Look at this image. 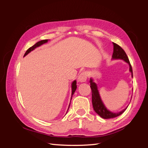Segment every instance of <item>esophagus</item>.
Wrapping results in <instances>:
<instances>
[{
	"label": "esophagus",
	"instance_id": "esophagus-1",
	"mask_svg": "<svg viewBox=\"0 0 148 148\" xmlns=\"http://www.w3.org/2000/svg\"><path fill=\"white\" fill-rule=\"evenodd\" d=\"M87 79V73L86 72H82L79 74L78 78V81L79 82H84Z\"/></svg>",
	"mask_w": 148,
	"mask_h": 148
}]
</instances>
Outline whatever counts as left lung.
Here are the masks:
<instances>
[{
    "label": "left lung",
    "mask_w": 148,
    "mask_h": 148,
    "mask_svg": "<svg viewBox=\"0 0 148 148\" xmlns=\"http://www.w3.org/2000/svg\"><path fill=\"white\" fill-rule=\"evenodd\" d=\"M114 45V52L112 54V60H123L125 62L129 65L130 67V71L132 73V77L133 78V71L132 66L130 63V61L128 58L126 54V53L124 51L123 49L119 46L118 44L113 42ZM89 83L91 84V91H92V104L93 106V109L101 117L107 119H111V118H114L116 117H118V116L122 114L125 110L127 109L128 107L126 108L123 109L118 112H112L110 111L109 109H107V107L105 106L104 104L103 103L99 91H98L97 86L95 82H94L92 78H90L89 80Z\"/></svg>",
    "instance_id": "1"
}]
</instances>
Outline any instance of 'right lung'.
<instances>
[{
	"instance_id": "right-lung-1",
	"label": "right lung",
	"mask_w": 148,
	"mask_h": 148,
	"mask_svg": "<svg viewBox=\"0 0 148 148\" xmlns=\"http://www.w3.org/2000/svg\"><path fill=\"white\" fill-rule=\"evenodd\" d=\"M48 41H49V39H44V40H42V41H40L36 42V43L34 44V46L29 47L28 49V50L26 51V52H25V55H24V57L26 56V55H28V53L29 52H31L32 51L34 50V49L36 48V47H38L39 46H41V45H42V44H44L47 43L48 42ZM77 81H76V80H74V81L72 82V83H71V99L70 100H71V98H72V96L73 95V94L75 93L76 89H77ZM70 102H71V101H70ZM70 104H69L68 110H67V112H68V110H69V107H70ZM67 112H66V113H67Z\"/></svg>"
}]
</instances>
